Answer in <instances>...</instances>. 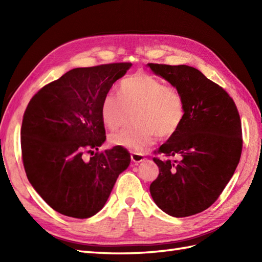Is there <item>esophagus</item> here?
<instances>
[{"label":"esophagus","mask_w":262,"mask_h":262,"mask_svg":"<svg viewBox=\"0 0 262 262\" xmlns=\"http://www.w3.org/2000/svg\"><path fill=\"white\" fill-rule=\"evenodd\" d=\"M130 157H132V161L134 163H141L145 160V158H144V155L142 153H137V152H133L130 154Z\"/></svg>","instance_id":"1"}]
</instances>
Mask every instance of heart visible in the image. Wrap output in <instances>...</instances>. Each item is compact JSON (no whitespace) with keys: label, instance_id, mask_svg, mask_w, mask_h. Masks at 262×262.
I'll list each match as a JSON object with an SVG mask.
<instances>
[{"label":"heart","instance_id":"1","mask_svg":"<svg viewBox=\"0 0 262 262\" xmlns=\"http://www.w3.org/2000/svg\"><path fill=\"white\" fill-rule=\"evenodd\" d=\"M134 110L133 118L137 126L115 133L109 141L115 146L141 151L154 142L157 134L170 137L179 130L185 120V99L178 88L140 72L120 82L118 96L105 94L100 115L103 125L113 130L124 124Z\"/></svg>","mask_w":262,"mask_h":262}]
</instances>
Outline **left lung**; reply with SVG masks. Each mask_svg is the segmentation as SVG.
<instances>
[{
  "label": "left lung",
  "mask_w": 262,
  "mask_h": 262,
  "mask_svg": "<svg viewBox=\"0 0 262 262\" xmlns=\"http://www.w3.org/2000/svg\"><path fill=\"white\" fill-rule=\"evenodd\" d=\"M147 66L179 89L186 105L179 130L158 151L173 159H153L160 173L149 192L170 216L198 214L216 202L234 174L242 152L240 115L229 93L197 69Z\"/></svg>",
  "instance_id": "8db88e82"
}]
</instances>
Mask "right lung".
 Masks as SVG:
<instances>
[{
	"label": "right lung",
	"instance_id": "1",
	"mask_svg": "<svg viewBox=\"0 0 262 262\" xmlns=\"http://www.w3.org/2000/svg\"><path fill=\"white\" fill-rule=\"evenodd\" d=\"M130 66L73 69L28 103L21 126L26 174L39 196L60 214L74 219L96 215L130 163L124 147L94 153L105 141L102 99ZM85 151L92 153L90 159L84 158Z\"/></svg>",
	"mask_w": 262,
	"mask_h": 262
}]
</instances>
